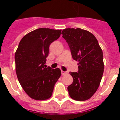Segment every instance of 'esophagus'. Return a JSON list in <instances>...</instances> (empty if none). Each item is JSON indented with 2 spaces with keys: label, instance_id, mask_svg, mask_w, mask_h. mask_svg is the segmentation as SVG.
<instances>
[{
  "label": "esophagus",
  "instance_id": "esophagus-1",
  "mask_svg": "<svg viewBox=\"0 0 120 120\" xmlns=\"http://www.w3.org/2000/svg\"><path fill=\"white\" fill-rule=\"evenodd\" d=\"M65 74H66V72L65 71H61V75H65Z\"/></svg>",
  "mask_w": 120,
  "mask_h": 120
}]
</instances>
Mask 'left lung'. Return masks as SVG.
Here are the masks:
<instances>
[{
    "label": "left lung",
    "mask_w": 120,
    "mask_h": 120,
    "mask_svg": "<svg viewBox=\"0 0 120 120\" xmlns=\"http://www.w3.org/2000/svg\"><path fill=\"white\" fill-rule=\"evenodd\" d=\"M71 51L78 62V72H70L73 83L68 86L71 98L78 101L90 98L99 86L104 70L103 55L95 36L80 28H67L62 32Z\"/></svg>",
    "instance_id": "8db88e82"
}]
</instances>
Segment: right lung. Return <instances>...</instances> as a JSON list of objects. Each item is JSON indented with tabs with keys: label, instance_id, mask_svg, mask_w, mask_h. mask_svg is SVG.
Listing matches in <instances>:
<instances>
[{
	"label": "right lung",
	"instance_id": "right-lung-1",
	"mask_svg": "<svg viewBox=\"0 0 120 120\" xmlns=\"http://www.w3.org/2000/svg\"><path fill=\"white\" fill-rule=\"evenodd\" d=\"M61 33V30L39 28L26 35L19 43L15 54L17 76L24 91L33 99L49 98L61 76L58 68L44 67L50 45Z\"/></svg>",
	"mask_w": 120,
	"mask_h": 120
}]
</instances>
